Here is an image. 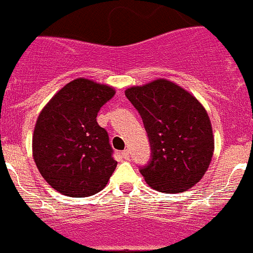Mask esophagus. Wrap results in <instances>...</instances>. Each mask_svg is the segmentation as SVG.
I'll return each instance as SVG.
<instances>
[{
  "label": "esophagus",
  "mask_w": 253,
  "mask_h": 253,
  "mask_svg": "<svg viewBox=\"0 0 253 253\" xmlns=\"http://www.w3.org/2000/svg\"><path fill=\"white\" fill-rule=\"evenodd\" d=\"M122 158H124L125 160H128V159H129V150H124V151H122Z\"/></svg>",
  "instance_id": "1"
}]
</instances>
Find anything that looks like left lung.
Returning <instances> with one entry per match:
<instances>
[{
	"instance_id": "left-lung-1",
	"label": "left lung",
	"mask_w": 253,
	"mask_h": 253,
	"mask_svg": "<svg viewBox=\"0 0 253 253\" xmlns=\"http://www.w3.org/2000/svg\"><path fill=\"white\" fill-rule=\"evenodd\" d=\"M142 117L151 143V161L140 172L147 185L165 194L199 183L214 152V136L203 104L168 79L125 90Z\"/></svg>"
}]
</instances>
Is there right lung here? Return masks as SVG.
I'll list each match as a JSON object with an SVG mask.
<instances>
[{
	"mask_svg": "<svg viewBox=\"0 0 253 253\" xmlns=\"http://www.w3.org/2000/svg\"><path fill=\"white\" fill-rule=\"evenodd\" d=\"M115 88L77 78L59 89L39 113L33 156L46 183L72 198L94 195L107 185L117 161L108 133L97 124Z\"/></svg>",
	"mask_w": 253,
	"mask_h": 253,
	"instance_id": "right-lung-1",
	"label": "right lung"
}]
</instances>
